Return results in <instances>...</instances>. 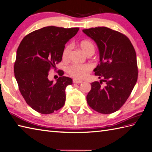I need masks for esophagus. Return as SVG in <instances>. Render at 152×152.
I'll return each instance as SVG.
<instances>
[{"label":"esophagus","instance_id":"34e87169","mask_svg":"<svg viewBox=\"0 0 152 152\" xmlns=\"http://www.w3.org/2000/svg\"><path fill=\"white\" fill-rule=\"evenodd\" d=\"M73 83H76V84H80V83H83V80L77 79H74L73 80Z\"/></svg>","mask_w":152,"mask_h":152}]
</instances>
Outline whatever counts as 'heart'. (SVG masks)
I'll use <instances>...</instances> for the list:
<instances>
[{
  "label": "heart",
  "instance_id": "heart-1",
  "mask_svg": "<svg viewBox=\"0 0 152 152\" xmlns=\"http://www.w3.org/2000/svg\"><path fill=\"white\" fill-rule=\"evenodd\" d=\"M80 48L86 55H93L95 52V46L90 40H82L79 43ZM71 48L69 45H66L62 52V58L66 60L68 58ZM92 69V67L88 64H73L67 67V72L69 75L75 79H84L88 75L89 72Z\"/></svg>",
  "mask_w": 152,
  "mask_h": 152
}]
</instances>
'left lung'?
Masks as SVG:
<instances>
[{
    "instance_id": "obj_1",
    "label": "left lung",
    "mask_w": 152,
    "mask_h": 152,
    "mask_svg": "<svg viewBox=\"0 0 152 152\" xmlns=\"http://www.w3.org/2000/svg\"><path fill=\"white\" fill-rule=\"evenodd\" d=\"M83 32L98 47L100 64L94 71L102 79L91 83L87 103L99 113H113L126 103L137 83L135 50L126 35L109 28L98 26ZM103 82L104 86L101 85Z\"/></svg>"
}]
</instances>
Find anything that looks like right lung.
Returning <instances> with one entry per match:
<instances>
[{
	"mask_svg": "<svg viewBox=\"0 0 152 152\" xmlns=\"http://www.w3.org/2000/svg\"><path fill=\"white\" fill-rule=\"evenodd\" d=\"M79 28H65L49 26L24 37L17 50L14 75L19 89L28 105L39 113L48 114L65 103V90L72 85L69 77L60 76L56 82L49 80V71L61 62L65 44Z\"/></svg>",
	"mask_w": 152,
	"mask_h": 152,
	"instance_id": "add662e5",
	"label": "right lung"
}]
</instances>
